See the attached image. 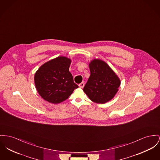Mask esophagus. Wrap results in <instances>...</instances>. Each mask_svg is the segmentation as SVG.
Here are the masks:
<instances>
[{
  "instance_id": "34e87169",
  "label": "esophagus",
  "mask_w": 160,
  "mask_h": 160,
  "mask_svg": "<svg viewBox=\"0 0 160 160\" xmlns=\"http://www.w3.org/2000/svg\"><path fill=\"white\" fill-rule=\"evenodd\" d=\"M84 85H85L84 82H82L81 84H79V87H81V88H83V87H84Z\"/></svg>"
}]
</instances>
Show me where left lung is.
I'll use <instances>...</instances> for the list:
<instances>
[{"mask_svg":"<svg viewBox=\"0 0 160 160\" xmlns=\"http://www.w3.org/2000/svg\"><path fill=\"white\" fill-rule=\"evenodd\" d=\"M90 76L84 92L91 101L104 104L111 100L118 90L120 79L104 61L93 59L89 63Z\"/></svg>","mask_w":160,"mask_h":160,"instance_id":"1","label":"left lung"}]
</instances>
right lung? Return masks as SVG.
<instances>
[{"label":"right lung","mask_w":160,"mask_h":160,"mask_svg":"<svg viewBox=\"0 0 160 160\" xmlns=\"http://www.w3.org/2000/svg\"><path fill=\"white\" fill-rule=\"evenodd\" d=\"M71 59L59 56L41 66L34 75L39 95L45 101L58 104L66 100L78 87L69 72Z\"/></svg>","instance_id":"right-lung-1"}]
</instances>
